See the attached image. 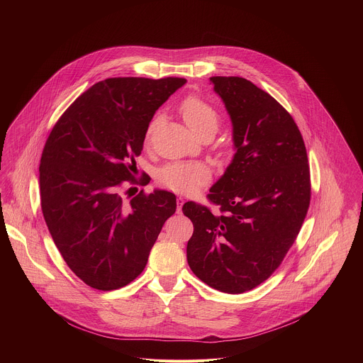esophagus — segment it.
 I'll use <instances>...</instances> for the list:
<instances>
[{
	"instance_id": "obj_1",
	"label": "esophagus",
	"mask_w": 363,
	"mask_h": 363,
	"mask_svg": "<svg viewBox=\"0 0 363 363\" xmlns=\"http://www.w3.org/2000/svg\"><path fill=\"white\" fill-rule=\"evenodd\" d=\"M176 203H177V212H180V211H182V207H183V204H184V200H183L182 197H179Z\"/></svg>"
}]
</instances>
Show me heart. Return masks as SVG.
<instances>
[{
	"label": "heart",
	"mask_w": 363,
	"mask_h": 363,
	"mask_svg": "<svg viewBox=\"0 0 363 363\" xmlns=\"http://www.w3.org/2000/svg\"><path fill=\"white\" fill-rule=\"evenodd\" d=\"M183 121L197 137H213L219 128L220 117L218 110L197 95L187 96L179 107ZM154 127L150 125L148 135ZM211 179V169L204 163H170L157 172V182L164 189L190 194L204 186Z\"/></svg>",
	"instance_id": "b5f03b06"
}]
</instances>
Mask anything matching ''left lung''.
Listing matches in <instances>:
<instances>
[{"label":"left lung","instance_id":"obj_1","mask_svg":"<svg viewBox=\"0 0 363 363\" xmlns=\"http://www.w3.org/2000/svg\"><path fill=\"white\" fill-rule=\"evenodd\" d=\"M233 124L236 154L211 187L209 208L183 206L194 232L191 271L225 294L259 286L281 265L311 206V169L292 116L269 94L240 77H211Z\"/></svg>","mask_w":363,"mask_h":363}]
</instances>
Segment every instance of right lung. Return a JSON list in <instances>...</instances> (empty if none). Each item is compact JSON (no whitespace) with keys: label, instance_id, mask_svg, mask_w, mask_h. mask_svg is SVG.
<instances>
[{"label":"right lung","instance_id":"1","mask_svg":"<svg viewBox=\"0 0 363 363\" xmlns=\"http://www.w3.org/2000/svg\"><path fill=\"white\" fill-rule=\"evenodd\" d=\"M184 84L176 77L107 78L52 127L39 166L42 211L62 259L91 288L113 291L134 281L176 211L173 193L141 190L125 201L121 189L137 182L135 157L156 110Z\"/></svg>","mask_w":363,"mask_h":363}]
</instances>
